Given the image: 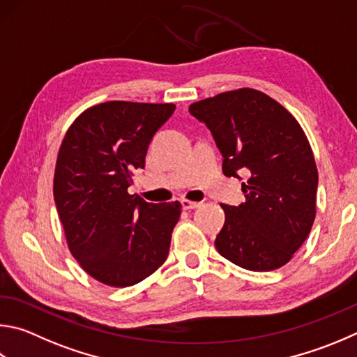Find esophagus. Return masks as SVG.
I'll return each mask as SVG.
<instances>
[{
    "instance_id": "esophagus-1",
    "label": "esophagus",
    "mask_w": 357,
    "mask_h": 357,
    "mask_svg": "<svg viewBox=\"0 0 357 357\" xmlns=\"http://www.w3.org/2000/svg\"><path fill=\"white\" fill-rule=\"evenodd\" d=\"M181 204H183V209L189 211V209H197L201 203H198V201H190V199H181Z\"/></svg>"
}]
</instances>
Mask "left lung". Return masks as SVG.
<instances>
[{
	"instance_id": "8db88e82",
	"label": "left lung",
	"mask_w": 357,
	"mask_h": 357,
	"mask_svg": "<svg viewBox=\"0 0 357 357\" xmlns=\"http://www.w3.org/2000/svg\"><path fill=\"white\" fill-rule=\"evenodd\" d=\"M189 112L209 128L226 176L250 174L242 184L245 203L222 204L217 251L252 271L286 265L312 228L319 185L300 123L268 95L246 87L193 102Z\"/></svg>"
}]
</instances>
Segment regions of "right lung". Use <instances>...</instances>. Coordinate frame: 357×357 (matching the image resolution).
Wrapping results in <instances>:
<instances>
[{"label":"right lung","instance_id":"1","mask_svg":"<svg viewBox=\"0 0 357 357\" xmlns=\"http://www.w3.org/2000/svg\"><path fill=\"white\" fill-rule=\"evenodd\" d=\"M174 109L172 102H101L77 116L62 140L53 190L57 213L71 255L106 286H134L168 256L181 203H146L128 187Z\"/></svg>","mask_w":357,"mask_h":357}]
</instances>
